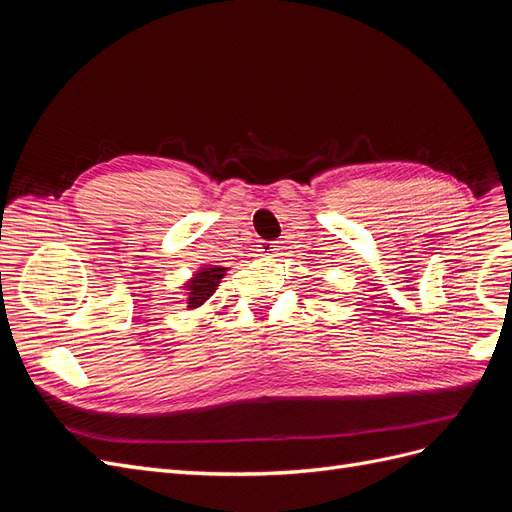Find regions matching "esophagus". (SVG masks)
I'll use <instances>...</instances> for the list:
<instances>
[{"label":"esophagus","instance_id":"1","mask_svg":"<svg viewBox=\"0 0 512 512\" xmlns=\"http://www.w3.org/2000/svg\"><path fill=\"white\" fill-rule=\"evenodd\" d=\"M275 250H277V245H273L271 241H265V243L260 245L258 252H260V256H267L269 258V256H275Z\"/></svg>","mask_w":512,"mask_h":512}]
</instances>
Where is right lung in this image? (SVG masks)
<instances>
[{"label": "right lung", "mask_w": 512, "mask_h": 512, "mask_svg": "<svg viewBox=\"0 0 512 512\" xmlns=\"http://www.w3.org/2000/svg\"><path fill=\"white\" fill-rule=\"evenodd\" d=\"M224 271H226V267L207 265L194 273L192 280L183 286V290H188V307L190 309H196L203 305L211 297V294L218 290L220 280L226 275Z\"/></svg>", "instance_id": "right-lung-1"}]
</instances>
